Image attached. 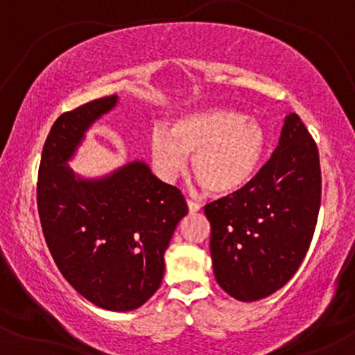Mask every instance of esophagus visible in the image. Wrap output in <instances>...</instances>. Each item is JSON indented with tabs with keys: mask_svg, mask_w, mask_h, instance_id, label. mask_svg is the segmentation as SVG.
I'll return each instance as SVG.
<instances>
[{
	"mask_svg": "<svg viewBox=\"0 0 355 355\" xmlns=\"http://www.w3.org/2000/svg\"><path fill=\"white\" fill-rule=\"evenodd\" d=\"M187 207H189L190 214H197V211L202 210L200 203H197V202H193V200H187Z\"/></svg>",
	"mask_w": 355,
	"mask_h": 355,
	"instance_id": "34e87169",
	"label": "esophagus"
}]
</instances>
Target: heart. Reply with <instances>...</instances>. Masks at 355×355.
<instances>
[{"instance_id":"b5f03b06","label":"heart","mask_w":355,"mask_h":355,"mask_svg":"<svg viewBox=\"0 0 355 355\" xmlns=\"http://www.w3.org/2000/svg\"><path fill=\"white\" fill-rule=\"evenodd\" d=\"M267 148L260 121L235 110L203 108L150 133V162L158 178L173 182L191 157V172L210 195L225 197L252 180Z\"/></svg>"}]
</instances>
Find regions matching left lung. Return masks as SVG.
Returning a JSON list of instances; mask_svg holds the SVG:
<instances>
[{
    "label": "left lung",
    "instance_id": "1",
    "mask_svg": "<svg viewBox=\"0 0 355 355\" xmlns=\"http://www.w3.org/2000/svg\"><path fill=\"white\" fill-rule=\"evenodd\" d=\"M319 152L295 113L260 172L232 197L205 207L220 287L242 302L266 299L302 263L320 209Z\"/></svg>",
    "mask_w": 355,
    "mask_h": 355
}]
</instances>
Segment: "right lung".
<instances>
[{"label": "right lung", "mask_w": 355, "mask_h": 355, "mask_svg": "<svg viewBox=\"0 0 355 355\" xmlns=\"http://www.w3.org/2000/svg\"><path fill=\"white\" fill-rule=\"evenodd\" d=\"M118 105V96L63 113L44 141L38 172V211L46 245L68 284L105 311L141 307L160 287L164 255L187 203L144 160L101 177L68 165L87 132Z\"/></svg>", "instance_id": "right-lung-1"}]
</instances>
